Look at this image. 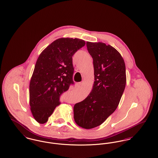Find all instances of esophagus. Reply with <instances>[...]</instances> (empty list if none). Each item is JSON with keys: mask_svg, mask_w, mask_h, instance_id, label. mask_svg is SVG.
<instances>
[{"mask_svg": "<svg viewBox=\"0 0 158 158\" xmlns=\"http://www.w3.org/2000/svg\"><path fill=\"white\" fill-rule=\"evenodd\" d=\"M82 85V83L81 82H77L75 84V87L76 88H78V87H80L81 85Z\"/></svg>", "mask_w": 158, "mask_h": 158, "instance_id": "34e87169", "label": "esophagus"}]
</instances>
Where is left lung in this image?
Wrapping results in <instances>:
<instances>
[{
  "instance_id": "left-lung-1",
  "label": "left lung",
  "mask_w": 158,
  "mask_h": 158,
  "mask_svg": "<svg viewBox=\"0 0 158 158\" xmlns=\"http://www.w3.org/2000/svg\"><path fill=\"white\" fill-rule=\"evenodd\" d=\"M93 59L94 80L91 92L74 106V119L89 129L102 124L117 109L126 83V66L120 53L110 45L86 42Z\"/></svg>"
}]
</instances>
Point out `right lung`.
I'll use <instances>...</instances> for the list:
<instances>
[{
  "label": "right lung",
  "instance_id": "1",
  "mask_svg": "<svg viewBox=\"0 0 158 158\" xmlns=\"http://www.w3.org/2000/svg\"><path fill=\"white\" fill-rule=\"evenodd\" d=\"M85 44L81 39L61 38L40 55L29 84L31 110L38 123L48 121L61 95L74 84L72 56Z\"/></svg>",
  "mask_w": 158,
  "mask_h": 158
}]
</instances>
